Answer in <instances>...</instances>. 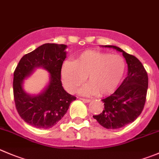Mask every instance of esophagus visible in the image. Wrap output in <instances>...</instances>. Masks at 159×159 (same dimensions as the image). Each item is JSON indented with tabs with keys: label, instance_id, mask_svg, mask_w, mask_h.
Instances as JSON below:
<instances>
[{
	"label": "esophagus",
	"instance_id": "obj_1",
	"mask_svg": "<svg viewBox=\"0 0 159 159\" xmlns=\"http://www.w3.org/2000/svg\"><path fill=\"white\" fill-rule=\"evenodd\" d=\"M80 99L81 100V101H83L84 102H89L91 101V99H88V98H80Z\"/></svg>",
	"mask_w": 159,
	"mask_h": 159
}]
</instances>
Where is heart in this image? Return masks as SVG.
<instances>
[{"instance_id": "obj_1", "label": "heart", "mask_w": 159, "mask_h": 159, "mask_svg": "<svg viewBox=\"0 0 159 159\" xmlns=\"http://www.w3.org/2000/svg\"><path fill=\"white\" fill-rule=\"evenodd\" d=\"M125 62L120 55L87 50L75 61H66L61 70L64 87L74 93L86 81L89 83L80 90L84 95L100 96L112 93L121 81Z\"/></svg>"}]
</instances>
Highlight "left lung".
Segmentation results:
<instances>
[{
	"instance_id": "left-lung-1",
	"label": "left lung",
	"mask_w": 159,
	"mask_h": 159,
	"mask_svg": "<svg viewBox=\"0 0 159 159\" xmlns=\"http://www.w3.org/2000/svg\"><path fill=\"white\" fill-rule=\"evenodd\" d=\"M121 52L127 64V77L113 94L102 101L104 102L102 112L93 118L106 129H119L125 127L140 116L146 100L148 78L141 61L133 55L116 46H102Z\"/></svg>"
}]
</instances>
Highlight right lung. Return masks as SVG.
Returning <instances> with one entry per match:
<instances>
[{
    "instance_id": "right-lung-1",
    "label": "right lung",
    "mask_w": 159,
    "mask_h": 159,
    "mask_svg": "<svg viewBox=\"0 0 159 159\" xmlns=\"http://www.w3.org/2000/svg\"><path fill=\"white\" fill-rule=\"evenodd\" d=\"M67 46L45 43L21 57L14 72L13 92L18 114L27 124L40 129H49L61 120L76 97L67 93L61 81V70L67 57ZM36 68L50 75L48 84L37 95L24 91V81Z\"/></svg>"
}]
</instances>
